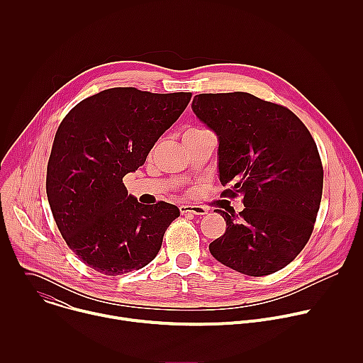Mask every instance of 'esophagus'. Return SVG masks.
Masks as SVG:
<instances>
[{"mask_svg": "<svg viewBox=\"0 0 363 363\" xmlns=\"http://www.w3.org/2000/svg\"><path fill=\"white\" fill-rule=\"evenodd\" d=\"M179 211L181 214H194V216H205L208 213L206 208H203L201 205H181Z\"/></svg>", "mask_w": 363, "mask_h": 363, "instance_id": "obj_1", "label": "esophagus"}]
</instances>
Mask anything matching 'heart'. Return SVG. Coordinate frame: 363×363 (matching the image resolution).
<instances>
[{
	"label": "heart",
	"instance_id": "b5f03b06",
	"mask_svg": "<svg viewBox=\"0 0 363 363\" xmlns=\"http://www.w3.org/2000/svg\"><path fill=\"white\" fill-rule=\"evenodd\" d=\"M195 130H201V129H189L188 132H195Z\"/></svg>",
	"mask_w": 363,
	"mask_h": 363
}]
</instances>
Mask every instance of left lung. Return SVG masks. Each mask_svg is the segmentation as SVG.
Here are the masks:
<instances>
[{
  "label": "left lung",
  "instance_id": "1",
  "mask_svg": "<svg viewBox=\"0 0 363 363\" xmlns=\"http://www.w3.org/2000/svg\"><path fill=\"white\" fill-rule=\"evenodd\" d=\"M196 118L218 138L224 196L242 195L245 208L218 213L224 235L210 244L217 260L247 276L273 274L312 235L323 191V167L312 135L287 108L245 91L201 93Z\"/></svg>",
  "mask_w": 363,
  "mask_h": 363
}]
</instances>
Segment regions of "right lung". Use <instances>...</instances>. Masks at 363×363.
<instances>
[{
    "label": "right lung",
    "instance_id": "add662e5",
    "mask_svg": "<svg viewBox=\"0 0 363 363\" xmlns=\"http://www.w3.org/2000/svg\"><path fill=\"white\" fill-rule=\"evenodd\" d=\"M191 96L106 89L77 103L60 123L47 165V198L69 248L90 269L119 276L160 252L178 206L138 202L123 177L145 164Z\"/></svg>",
    "mask_w": 363,
    "mask_h": 363
}]
</instances>
